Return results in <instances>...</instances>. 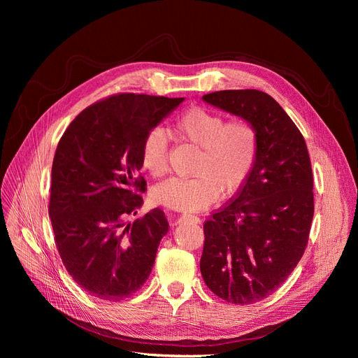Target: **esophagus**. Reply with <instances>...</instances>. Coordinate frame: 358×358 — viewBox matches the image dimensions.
<instances>
[{
  "mask_svg": "<svg viewBox=\"0 0 358 358\" xmlns=\"http://www.w3.org/2000/svg\"><path fill=\"white\" fill-rule=\"evenodd\" d=\"M180 221H192V222H200V218L196 215H189V213H183L180 218H179V222Z\"/></svg>",
  "mask_w": 358,
  "mask_h": 358,
  "instance_id": "obj_1",
  "label": "esophagus"
}]
</instances>
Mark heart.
<instances>
[{"instance_id": "1", "label": "heart", "mask_w": 358, "mask_h": 358, "mask_svg": "<svg viewBox=\"0 0 358 358\" xmlns=\"http://www.w3.org/2000/svg\"><path fill=\"white\" fill-rule=\"evenodd\" d=\"M178 142L199 148L191 178H170L157 185L150 197L178 210H201L221 194L231 196L251 175L258 157L259 137L255 125L245 117L225 121L224 115L191 107L171 124ZM140 159L150 176L161 178L169 170V140L159 127L150 128L140 146Z\"/></svg>"}]
</instances>
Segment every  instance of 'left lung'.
<instances>
[{"label": "left lung", "mask_w": 358, "mask_h": 358, "mask_svg": "<svg viewBox=\"0 0 358 358\" xmlns=\"http://www.w3.org/2000/svg\"><path fill=\"white\" fill-rule=\"evenodd\" d=\"M251 121L259 137L251 175L204 222L200 270L233 305H251L282 285L305 254L313 218V175L305 137L275 99L257 90L203 95Z\"/></svg>", "instance_id": "obj_1"}]
</instances>
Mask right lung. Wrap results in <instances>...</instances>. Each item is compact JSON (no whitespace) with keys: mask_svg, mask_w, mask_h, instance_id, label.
Here are the masks:
<instances>
[{"mask_svg":"<svg viewBox=\"0 0 358 358\" xmlns=\"http://www.w3.org/2000/svg\"><path fill=\"white\" fill-rule=\"evenodd\" d=\"M183 101L115 94L91 104L62 134L52 164L49 216L67 272L91 296L119 301L142 288L169 231L161 209L127 224L143 204L145 134Z\"/></svg>","mask_w":358,"mask_h":358,"instance_id":"right-lung-1","label":"right lung"}]
</instances>
